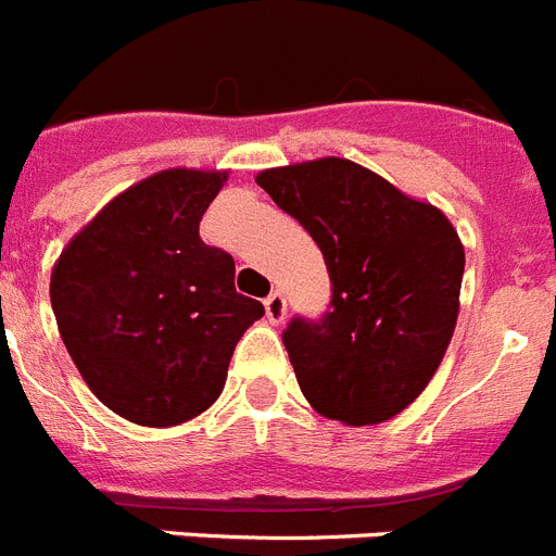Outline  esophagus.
I'll return each mask as SVG.
<instances>
[{"mask_svg": "<svg viewBox=\"0 0 556 556\" xmlns=\"http://www.w3.org/2000/svg\"><path fill=\"white\" fill-rule=\"evenodd\" d=\"M264 312H267V320L273 323V326H278V323H283V317H287V301H283L281 292H273L264 301Z\"/></svg>", "mask_w": 556, "mask_h": 556, "instance_id": "obj_1", "label": "esophagus"}]
</instances>
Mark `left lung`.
I'll return each instance as SVG.
<instances>
[{"label":"left lung","mask_w":556,"mask_h":556,"mask_svg":"<svg viewBox=\"0 0 556 556\" xmlns=\"http://www.w3.org/2000/svg\"><path fill=\"white\" fill-rule=\"evenodd\" d=\"M255 184L308 230L331 275V312L283 331L301 392L339 424H384L426 390L454 337V225L348 159L264 169Z\"/></svg>","instance_id":"8db88e82"}]
</instances>
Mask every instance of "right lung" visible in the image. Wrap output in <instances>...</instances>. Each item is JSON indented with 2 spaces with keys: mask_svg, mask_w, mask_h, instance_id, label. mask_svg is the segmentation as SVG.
<instances>
[{
  "mask_svg": "<svg viewBox=\"0 0 556 556\" xmlns=\"http://www.w3.org/2000/svg\"><path fill=\"white\" fill-rule=\"evenodd\" d=\"M228 172L164 169L122 191L63 248L49 298L83 381L139 426H178L219 397L236 342L264 314L233 258L200 239Z\"/></svg>",
  "mask_w": 556,
  "mask_h": 556,
  "instance_id": "1",
  "label": "right lung"
}]
</instances>
